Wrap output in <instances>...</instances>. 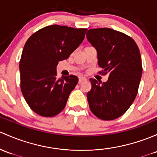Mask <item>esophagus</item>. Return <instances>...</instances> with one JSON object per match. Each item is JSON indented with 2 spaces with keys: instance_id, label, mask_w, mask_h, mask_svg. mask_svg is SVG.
Instances as JSON below:
<instances>
[{
  "instance_id": "1",
  "label": "esophagus",
  "mask_w": 157,
  "mask_h": 157,
  "mask_svg": "<svg viewBox=\"0 0 157 157\" xmlns=\"http://www.w3.org/2000/svg\"><path fill=\"white\" fill-rule=\"evenodd\" d=\"M87 79L84 77H79V83H83L84 81H86Z\"/></svg>"
}]
</instances>
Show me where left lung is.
Returning <instances> with one entry per match:
<instances>
[{
	"label": "left lung",
	"instance_id": "left-lung-1",
	"mask_svg": "<svg viewBox=\"0 0 157 157\" xmlns=\"http://www.w3.org/2000/svg\"><path fill=\"white\" fill-rule=\"evenodd\" d=\"M86 37L98 52V64L103 68L98 73L109 75L102 83L90 79V108L101 120H115L126 113L138 93L142 75L139 49L131 37L109 28L90 29Z\"/></svg>",
	"mask_w": 157,
	"mask_h": 157
}]
</instances>
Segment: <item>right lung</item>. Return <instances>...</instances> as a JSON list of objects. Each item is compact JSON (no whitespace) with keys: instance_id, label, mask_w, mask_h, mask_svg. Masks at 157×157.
Wrapping results in <instances>:
<instances>
[{"instance_id":"obj_1","label":"right lung","mask_w":157,"mask_h":157,"mask_svg":"<svg viewBox=\"0 0 157 157\" xmlns=\"http://www.w3.org/2000/svg\"><path fill=\"white\" fill-rule=\"evenodd\" d=\"M86 31L53 25L34 32L26 41L19 62L21 90L40 116L52 117L65 108L78 77L57 78L56 66L80 46Z\"/></svg>"}]
</instances>
